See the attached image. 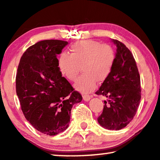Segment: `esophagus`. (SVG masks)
<instances>
[{"instance_id":"obj_1","label":"esophagus","mask_w":160,"mask_h":160,"mask_svg":"<svg viewBox=\"0 0 160 160\" xmlns=\"http://www.w3.org/2000/svg\"><path fill=\"white\" fill-rule=\"evenodd\" d=\"M90 98H91V96H89V95H84L83 96V99L84 100V101H86V102L89 101Z\"/></svg>"}]
</instances>
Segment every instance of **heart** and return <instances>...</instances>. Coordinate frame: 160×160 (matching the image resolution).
Segmentation results:
<instances>
[{
  "instance_id": "1",
  "label": "heart",
  "mask_w": 160,
  "mask_h": 160,
  "mask_svg": "<svg viewBox=\"0 0 160 160\" xmlns=\"http://www.w3.org/2000/svg\"><path fill=\"white\" fill-rule=\"evenodd\" d=\"M70 55L63 52L58 59L61 72L68 79L75 82L82 69L84 74L77 81L75 88L83 93L96 88L98 82L109 77L116 60V53L110 45L97 41L84 40L71 45Z\"/></svg>"
}]
</instances>
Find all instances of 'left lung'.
<instances>
[{"label":"left lung","instance_id":"8db88e82","mask_svg":"<svg viewBox=\"0 0 160 160\" xmlns=\"http://www.w3.org/2000/svg\"><path fill=\"white\" fill-rule=\"evenodd\" d=\"M116 44V60L109 77L96 94L109 98L104 101L98 123L108 130H121L133 120L141 99L140 76L133 54L123 43Z\"/></svg>","mask_w":160,"mask_h":160}]
</instances>
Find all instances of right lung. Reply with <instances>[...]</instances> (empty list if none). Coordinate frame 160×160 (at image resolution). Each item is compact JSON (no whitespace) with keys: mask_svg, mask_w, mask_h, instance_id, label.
I'll use <instances>...</instances> for the list:
<instances>
[{"mask_svg":"<svg viewBox=\"0 0 160 160\" xmlns=\"http://www.w3.org/2000/svg\"><path fill=\"white\" fill-rule=\"evenodd\" d=\"M68 44L39 41L25 51L18 67L16 93L23 115L37 131L49 136L68 128L72 105L82 100L58 66L57 55Z\"/></svg>","mask_w":160,"mask_h":160,"instance_id":"add662e5","label":"right lung"}]
</instances>
